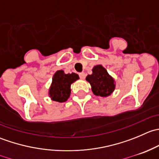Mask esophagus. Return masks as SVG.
Returning a JSON list of instances; mask_svg holds the SVG:
<instances>
[{
  "label": "esophagus",
  "mask_w": 159,
  "mask_h": 159,
  "mask_svg": "<svg viewBox=\"0 0 159 159\" xmlns=\"http://www.w3.org/2000/svg\"><path fill=\"white\" fill-rule=\"evenodd\" d=\"M79 77L81 79H84L85 78V74L84 72H81V73L79 74Z\"/></svg>",
  "instance_id": "esophagus-1"
}]
</instances>
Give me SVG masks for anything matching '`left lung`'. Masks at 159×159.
Instances as JSON below:
<instances>
[{
  "mask_svg": "<svg viewBox=\"0 0 159 159\" xmlns=\"http://www.w3.org/2000/svg\"><path fill=\"white\" fill-rule=\"evenodd\" d=\"M86 80L91 84L92 92L97 96L108 97L115 89V80L102 65L94 66L92 74L88 75Z\"/></svg>",
  "mask_w": 159,
  "mask_h": 159,
  "instance_id": "obj_1",
  "label": "left lung"
}]
</instances>
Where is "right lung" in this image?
Segmentation results:
<instances>
[{
    "instance_id": "add662e5",
    "label": "right lung",
    "mask_w": 159,
    "mask_h": 159,
    "mask_svg": "<svg viewBox=\"0 0 159 159\" xmlns=\"http://www.w3.org/2000/svg\"><path fill=\"white\" fill-rule=\"evenodd\" d=\"M79 79L77 74H65L64 70L55 72L52 78V83L49 89V97L54 102H65L70 94V85Z\"/></svg>"
}]
</instances>
